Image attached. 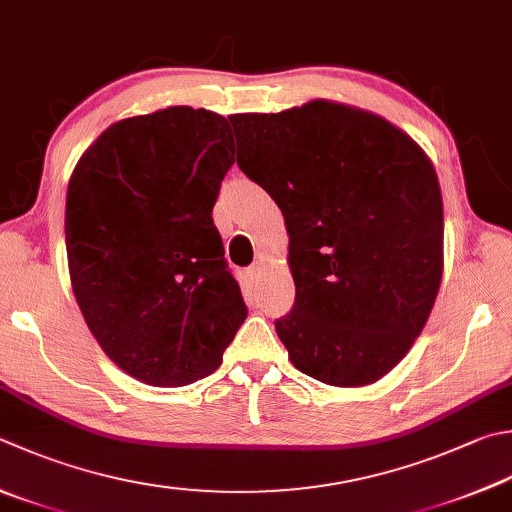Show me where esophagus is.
I'll return each mask as SVG.
<instances>
[{"label": "esophagus", "instance_id": "esophagus-1", "mask_svg": "<svg viewBox=\"0 0 512 512\" xmlns=\"http://www.w3.org/2000/svg\"><path fill=\"white\" fill-rule=\"evenodd\" d=\"M260 272H263V265H260V263H254V265L247 267V276L252 278V281H256V278L260 276Z\"/></svg>", "mask_w": 512, "mask_h": 512}]
</instances>
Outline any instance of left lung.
<instances>
[{
    "instance_id": "left-lung-1",
    "label": "left lung",
    "mask_w": 512,
    "mask_h": 512,
    "mask_svg": "<svg viewBox=\"0 0 512 512\" xmlns=\"http://www.w3.org/2000/svg\"><path fill=\"white\" fill-rule=\"evenodd\" d=\"M229 120L240 171L285 216L296 301L276 334L294 368L339 388L379 381L421 334L441 285L430 158L381 115L339 102Z\"/></svg>"
}]
</instances>
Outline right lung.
<instances>
[{
  "mask_svg": "<svg viewBox=\"0 0 512 512\" xmlns=\"http://www.w3.org/2000/svg\"><path fill=\"white\" fill-rule=\"evenodd\" d=\"M234 153L223 115L169 106L111 124L73 169L75 301L104 354L147 385L214 372L247 318L211 218Z\"/></svg>",
  "mask_w": 512,
  "mask_h": 512,
  "instance_id": "obj_1",
  "label": "right lung"
}]
</instances>
